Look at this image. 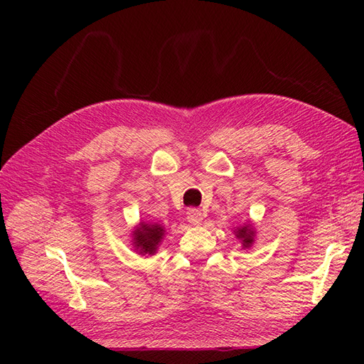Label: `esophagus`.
<instances>
[{"label":"esophagus","mask_w":364,"mask_h":364,"mask_svg":"<svg viewBox=\"0 0 364 364\" xmlns=\"http://www.w3.org/2000/svg\"><path fill=\"white\" fill-rule=\"evenodd\" d=\"M186 218H188V222L191 225H200L203 215L200 209H196V208H190L188 211H186Z\"/></svg>","instance_id":"34e87169"}]
</instances>
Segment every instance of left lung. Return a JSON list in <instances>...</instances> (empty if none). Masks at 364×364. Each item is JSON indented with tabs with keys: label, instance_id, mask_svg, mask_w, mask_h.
I'll return each instance as SVG.
<instances>
[{
	"label": "left lung",
	"instance_id": "8db88e82",
	"mask_svg": "<svg viewBox=\"0 0 364 364\" xmlns=\"http://www.w3.org/2000/svg\"><path fill=\"white\" fill-rule=\"evenodd\" d=\"M237 237L243 240V246L249 247L253 243V230L249 226L238 228L237 230Z\"/></svg>",
	"mask_w": 364,
	"mask_h": 364
}]
</instances>
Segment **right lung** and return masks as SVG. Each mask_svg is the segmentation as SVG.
Returning a JSON list of instances; mask_svg holds the SVG:
<instances>
[{"mask_svg": "<svg viewBox=\"0 0 364 364\" xmlns=\"http://www.w3.org/2000/svg\"><path fill=\"white\" fill-rule=\"evenodd\" d=\"M135 247L139 249L141 253H153L156 250V246L164 237V229L161 225H144L138 228L135 232Z\"/></svg>", "mask_w": 364, "mask_h": 364, "instance_id": "right-lung-1", "label": "right lung"}]
</instances>
